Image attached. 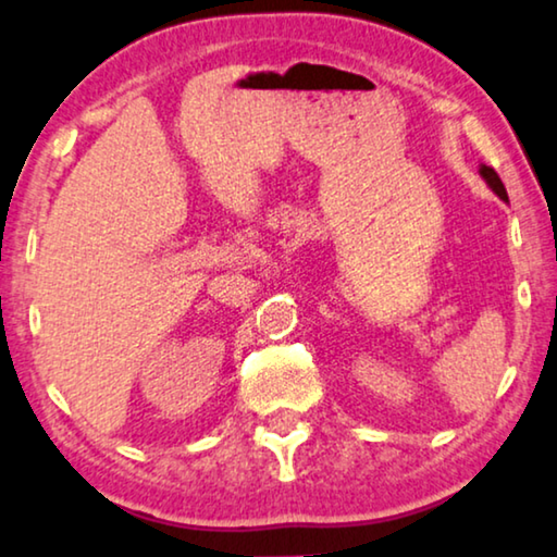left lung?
<instances>
[{"instance_id": "8db88e82", "label": "left lung", "mask_w": 557, "mask_h": 557, "mask_svg": "<svg viewBox=\"0 0 557 557\" xmlns=\"http://www.w3.org/2000/svg\"><path fill=\"white\" fill-rule=\"evenodd\" d=\"M480 176L484 178V182H487V186H490V189H492V191H495L499 199H503V201H507V191H505V184H503V182H499V176H497V171H495V169L484 166V163H482V166H480Z\"/></svg>"}]
</instances>
